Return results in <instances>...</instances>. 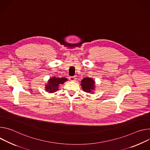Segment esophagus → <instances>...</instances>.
I'll list each match as a JSON object with an SVG mask.
<instances>
[{
	"label": "esophagus",
	"mask_w": 150,
	"mask_h": 150,
	"mask_svg": "<svg viewBox=\"0 0 150 150\" xmlns=\"http://www.w3.org/2000/svg\"><path fill=\"white\" fill-rule=\"evenodd\" d=\"M75 77H74V76H71V77H69V80H70V81H74L75 80Z\"/></svg>",
	"instance_id": "1"
}]
</instances>
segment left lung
I'll use <instances>...</instances> for the list:
<instances>
[{"instance_id": "8db88e82", "label": "left lung", "mask_w": 150, "mask_h": 150, "mask_svg": "<svg viewBox=\"0 0 150 150\" xmlns=\"http://www.w3.org/2000/svg\"><path fill=\"white\" fill-rule=\"evenodd\" d=\"M83 90L88 93H92L95 89V80L90 77H85L81 81Z\"/></svg>"}]
</instances>
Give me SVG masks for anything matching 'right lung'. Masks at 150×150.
<instances>
[{
    "label": "right lung",
    "instance_id": "obj_1",
    "mask_svg": "<svg viewBox=\"0 0 150 150\" xmlns=\"http://www.w3.org/2000/svg\"><path fill=\"white\" fill-rule=\"evenodd\" d=\"M67 80V79L65 77L59 78L53 77L52 78H50L48 80L47 84L46 85L45 90L46 92L49 93H54L58 90V88L60 85H62L64 82Z\"/></svg>",
    "mask_w": 150,
    "mask_h": 150
}]
</instances>
